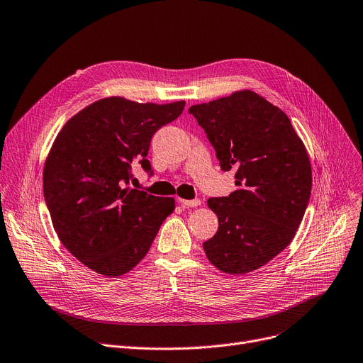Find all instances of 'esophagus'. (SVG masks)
Masks as SVG:
<instances>
[{
	"mask_svg": "<svg viewBox=\"0 0 363 363\" xmlns=\"http://www.w3.org/2000/svg\"><path fill=\"white\" fill-rule=\"evenodd\" d=\"M200 200L196 199V200H182L179 199V204L182 206V208H189V207H196V206H200Z\"/></svg>",
	"mask_w": 363,
	"mask_h": 363,
	"instance_id": "1",
	"label": "esophagus"
}]
</instances>
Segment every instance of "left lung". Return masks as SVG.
<instances>
[{
	"label": "left lung",
	"instance_id": "left-lung-1",
	"mask_svg": "<svg viewBox=\"0 0 363 363\" xmlns=\"http://www.w3.org/2000/svg\"><path fill=\"white\" fill-rule=\"evenodd\" d=\"M222 170H235L237 189L208 199L218 233L203 242L218 269L241 275L278 256L296 235L312 189L308 151L281 108L253 91L191 106Z\"/></svg>",
	"mask_w": 363,
	"mask_h": 363
}]
</instances>
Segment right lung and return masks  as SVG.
<instances>
[{
    "label": "right lung",
    "instance_id": "1",
    "mask_svg": "<svg viewBox=\"0 0 363 363\" xmlns=\"http://www.w3.org/2000/svg\"><path fill=\"white\" fill-rule=\"evenodd\" d=\"M184 107L108 97L76 113L59 132L44 167V197L57 235L86 268L106 277L129 272L175 211L172 197L125 185L133 163L152 174L151 137Z\"/></svg>",
    "mask_w": 363,
    "mask_h": 363
}]
</instances>
